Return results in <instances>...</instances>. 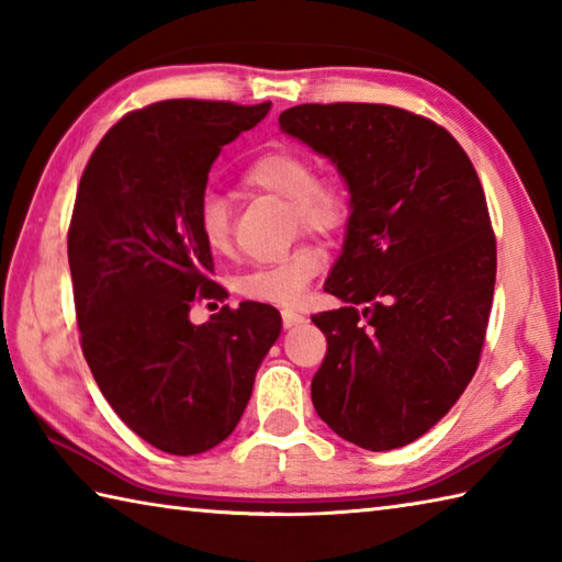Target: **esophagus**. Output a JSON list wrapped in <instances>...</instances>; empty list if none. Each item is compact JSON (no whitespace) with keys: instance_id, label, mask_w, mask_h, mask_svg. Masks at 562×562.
<instances>
[{"instance_id":"34e87169","label":"esophagus","mask_w":562,"mask_h":562,"mask_svg":"<svg viewBox=\"0 0 562 562\" xmlns=\"http://www.w3.org/2000/svg\"><path fill=\"white\" fill-rule=\"evenodd\" d=\"M304 322H306V318L300 312H294V310H284L282 312V326L284 328H294V326H300Z\"/></svg>"}]
</instances>
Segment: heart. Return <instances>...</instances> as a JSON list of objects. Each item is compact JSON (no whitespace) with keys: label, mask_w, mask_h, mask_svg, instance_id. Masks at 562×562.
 I'll use <instances>...</instances> for the list:
<instances>
[{"label":"heart","mask_w":562,"mask_h":562,"mask_svg":"<svg viewBox=\"0 0 562 562\" xmlns=\"http://www.w3.org/2000/svg\"><path fill=\"white\" fill-rule=\"evenodd\" d=\"M240 178L248 187L290 200L294 224L314 234L334 236L348 222L350 200L346 187L334 178H314V162L302 150L282 146L260 153L246 165ZM196 228L209 250L228 252L231 206L222 194H202L196 204ZM322 262L324 256L318 248L296 246L270 266L244 274L238 290L258 302L294 304L310 288Z\"/></svg>","instance_id":"heart-1"}]
</instances>
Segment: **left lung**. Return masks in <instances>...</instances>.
I'll return each mask as SVG.
<instances>
[{
    "label": "left lung",
    "instance_id": "1",
    "mask_svg": "<svg viewBox=\"0 0 562 562\" xmlns=\"http://www.w3.org/2000/svg\"><path fill=\"white\" fill-rule=\"evenodd\" d=\"M280 128L331 160L350 192L324 284L346 306L312 316L328 344L314 409L360 448H402L477 370L497 274L485 192L460 143L400 106L300 104Z\"/></svg>",
    "mask_w": 562,
    "mask_h": 562
}]
</instances>
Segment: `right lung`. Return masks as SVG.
I'll list each match as a JSON object with an SVG mask.
<instances>
[{
    "label": "right lung",
    "mask_w": 562,
    "mask_h": 562,
    "mask_svg": "<svg viewBox=\"0 0 562 562\" xmlns=\"http://www.w3.org/2000/svg\"><path fill=\"white\" fill-rule=\"evenodd\" d=\"M270 112L168 99L99 140L77 187L68 260L87 366L131 431L172 456L231 436L280 336L270 304L222 306L194 326V300H224L196 204L218 153Z\"/></svg>",
    "instance_id": "1"
}]
</instances>
